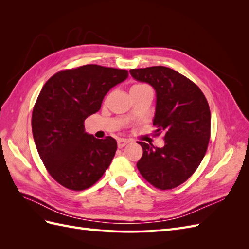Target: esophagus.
Here are the masks:
<instances>
[{"mask_svg": "<svg viewBox=\"0 0 249 249\" xmlns=\"http://www.w3.org/2000/svg\"><path fill=\"white\" fill-rule=\"evenodd\" d=\"M130 141L127 140V139H124V138H120V139H118L117 140V146L119 147V148H122V147H124V145H126L127 143H129Z\"/></svg>", "mask_w": 249, "mask_h": 249, "instance_id": "34e87169", "label": "esophagus"}]
</instances>
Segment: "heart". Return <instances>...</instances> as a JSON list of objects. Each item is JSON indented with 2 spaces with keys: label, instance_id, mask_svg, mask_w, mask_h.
I'll return each mask as SVG.
<instances>
[{
  "label": "heart",
  "instance_id": "1",
  "mask_svg": "<svg viewBox=\"0 0 249 249\" xmlns=\"http://www.w3.org/2000/svg\"><path fill=\"white\" fill-rule=\"evenodd\" d=\"M146 88H148L146 85H144V84H140V83H138V84H134V85L131 87V89H130V92L132 93V92L141 91V90H144V89H146Z\"/></svg>",
  "mask_w": 249,
  "mask_h": 249
}]
</instances>
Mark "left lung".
Here are the masks:
<instances>
[{
    "label": "left lung",
    "instance_id": "1",
    "mask_svg": "<svg viewBox=\"0 0 249 249\" xmlns=\"http://www.w3.org/2000/svg\"><path fill=\"white\" fill-rule=\"evenodd\" d=\"M130 73L156 90L153 124L157 135L164 134L165 140L163 147L138 141L143 155L137 168L158 189H172L193 175L206 155L211 131L209 104L197 85L169 67L152 66Z\"/></svg>",
    "mask_w": 249,
    "mask_h": 249
}]
</instances>
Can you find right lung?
<instances>
[{
	"instance_id": "1",
	"label": "right lung",
	"mask_w": 249,
	"mask_h": 249,
	"mask_svg": "<svg viewBox=\"0 0 249 249\" xmlns=\"http://www.w3.org/2000/svg\"><path fill=\"white\" fill-rule=\"evenodd\" d=\"M127 76L125 70L87 64L55 73L42 87L32 113L33 138L49 173L67 189L91 187L111 164L116 140L95 138L84 122Z\"/></svg>"
}]
</instances>
